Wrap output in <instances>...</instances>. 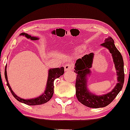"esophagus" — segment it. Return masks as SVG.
Instances as JSON below:
<instances>
[{"instance_id":"1","label":"esophagus","mask_w":130,"mask_h":130,"mask_svg":"<svg viewBox=\"0 0 130 130\" xmlns=\"http://www.w3.org/2000/svg\"><path fill=\"white\" fill-rule=\"evenodd\" d=\"M73 69V65L70 64H66L64 66V70L65 71L71 70Z\"/></svg>"}]
</instances>
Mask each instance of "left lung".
Segmentation results:
<instances>
[{"instance_id": "8db88e82", "label": "left lung", "mask_w": 130, "mask_h": 130, "mask_svg": "<svg viewBox=\"0 0 130 130\" xmlns=\"http://www.w3.org/2000/svg\"><path fill=\"white\" fill-rule=\"evenodd\" d=\"M101 45L109 50L112 54L115 67L116 69L118 82L115 88L109 93L98 96L89 91L87 88V76L90 73L93 63V53H90L79 58L76 61L74 72L77 74L76 80V95L81 104L89 108H98L105 107L112 102L121 90L124 82V61L122 55L115 46L114 41L111 37L106 38Z\"/></svg>"}]
</instances>
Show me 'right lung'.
<instances>
[{"label":"right lung","mask_w":130,"mask_h":130,"mask_svg":"<svg viewBox=\"0 0 130 130\" xmlns=\"http://www.w3.org/2000/svg\"><path fill=\"white\" fill-rule=\"evenodd\" d=\"M21 35H23L25 36L26 38L28 39H30L31 40H38V37H32L30 35H28L26 33H21ZM64 73V67H61L60 68H54V69H50L48 70V80L47 83V86H46L45 90L41 95L40 96L35 98L34 99H24L21 98L19 96L16 95L14 93L13 90H12L11 88H10L9 83L8 82V76H7V72H6V65L5 66V77L6 79V80L7 82V86H8L9 89L11 92L12 95L13 96L14 98L19 101L22 103L26 105H41L47 102L48 101L50 100L51 98H52L53 93H54V80L58 78L60 76L63 75Z\"/></svg>","instance_id":"right-lung-1"}]
</instances>
